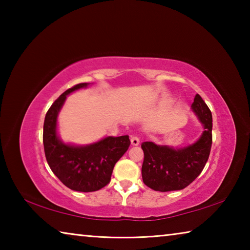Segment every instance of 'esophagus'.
Here are the masks:
<instances>
[{"label":"esophagus","instance_id":"obj_1","mask_svg":"<svg viewBox=\"0 0 250 250\" xmlns=\"http://www.w3.org/2000/svg\"><path fill=\"white\" fill-rule=\"evenodd\" d=\"M140 145V140H139V138L138 137H131V146H139Z\"/></svg>","mask_w":250,"mask_h":250}]
</instances>
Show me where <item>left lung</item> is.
Segmentation results:
<instances>
[{"label": "left lung", "mask_w": 250, "mask_h": 250, "mask_svg": "<svg viewBox=\"0 0 250 250\" xmlns=\"http://www.w3.org/2000/svg\"><path fill=\"white\" fill-rule=\"evenodd\" d=\"M191 108L203 125V132L195 142L176 149L154 142L141 145L145 153L142 180L154 191L168 192L185 188L201 174L208 160L213 128L211 112L200 95L195 96Z\"/></svg>", "instance_id": "obj_1"}]
</instances>
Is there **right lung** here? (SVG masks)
Listing matches in <instances>:
<instances>
[{
    "mask_svg": "<svg viewBox=\"0 0 250 250\" xmlns=\"http://www.w3.org/2000/svg\"><path fill=\"white\" fill-rule=\"evenodd\" d=\"M88 83H78L66 90L50 105L45 116L43 143L50 170L67 188L77 192H95L107 185L115 164L129 149V135L105 137L86 146L65 143L57 134L58 113L67 96Z\"/></svg>",
    "mask_w": 250,
    "mask_h": 250,
    "instance_id": "right-lung-1",
    "label": "right lung"
}]
</instances>
